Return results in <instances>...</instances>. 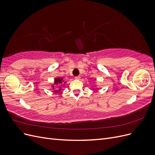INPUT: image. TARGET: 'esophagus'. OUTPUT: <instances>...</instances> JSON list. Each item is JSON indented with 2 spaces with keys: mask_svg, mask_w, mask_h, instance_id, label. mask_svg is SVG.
Here are the masks:
<instances>
[{
  "mask_svg": "<svg viewBox=\"0 0 155 155\" xmlns=\"http://www.w3.org/2000/svg\"><path fill=\"white\" fill-rule=\"evenodd\" d=\"M80 78H81L79 77V76H76V77H75V79H79Z\"/></svg>",
  "mask_w": 155,
  "mask_h": 155,
  "instance_id": "34e87169",
  "label": "esophagus"
}]
</instances>
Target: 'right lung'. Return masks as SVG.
<instances>
[{
    "label": "right lung",
    "mask_w": 155,
    "mask_h": 155,
    "mask_svg": "<svg viewBox=\"0 0 155 155\" xmlns=\"http://www.w3.org/2000/svg\"><path fill=\"white\" fill-rule=\"evenodd\" d=\"M54 83H55V85H58V84H63V79L62 78H55ZM53 88H54V87H53ZM60 91H61V88L59 89H58L59 92H60ZM58 91H56V92H58Z\"/></svg>",
    "instance_id": "obj_1"
}]
</instances>
